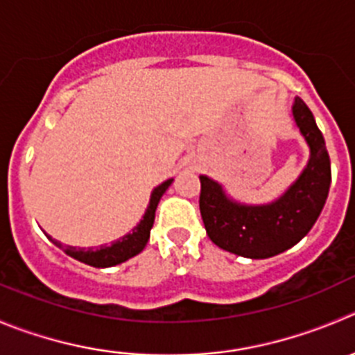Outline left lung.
<instances>
[{
    "label": "left lung",
    "mask_w": 355,
    "mask_h": 355,
    "mask_svg": "<svg viewBox=\"0 0 355 355\" xmlns=\"http://www.w3.org/2000/svg\"><path fill=\"white\" fill-rule=\"evenodd\" d=\"M293 116L310 146V160L279 200L266 205L237 204L216 181L200 175L202 221L218 248L244 258H270L298 244L319 218L331 184V162L322 132L302 99L295 101Z\"/></svg>",
    "instance_id": "8db88e82"
}]
</instances>
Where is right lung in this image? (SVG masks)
<instances>
[{
    "label": "right lung",
    "instance_id": "right-lung-1",
    "mask_svg": "<svg viewBox=\"0 0 355 355\" xmlns=\"http://www.w3.org/2000/svg\"><path fill=\"white\" fill-rule=\"evenodd\" d=\"M172 180H167L165 183H162L160 187H157L151 193L150 205H148L146 212H144L143 219H141L139 225L132 230V234H127L125 237H121L120 241L113 242L111 245H101V248H90V249H82V248H71V245H64L60 242H57L55 239L49 237L53 244L59 249H62L66 254H69L71 258L78 259V261L85 263V265L96 266V268H106V266L118 265V263L127 261L132 256L139 254L144 249V245L150 241V232L151 226L155 221V211H157V205L160 202L162 195L165 193L168 187H171Z\"/></svg>",
    "mask_w": 355,
    "mask_h": 355
}]
</instances>
